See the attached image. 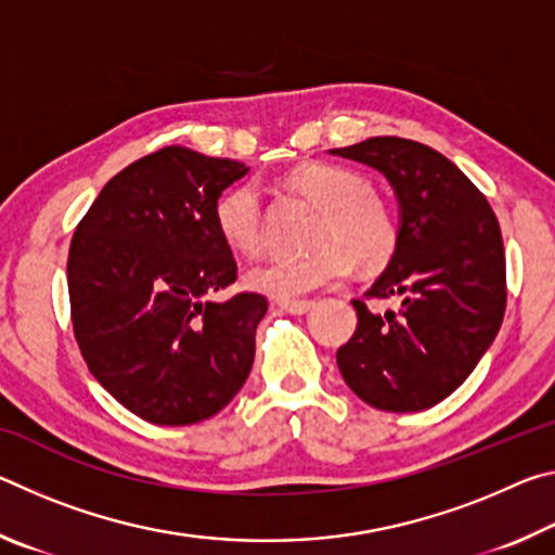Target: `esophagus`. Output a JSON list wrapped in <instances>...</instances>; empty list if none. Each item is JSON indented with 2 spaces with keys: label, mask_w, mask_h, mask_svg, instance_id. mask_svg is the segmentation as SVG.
<instances>
[{
  "label": "esophagus",
  "mask_w": 555,
  "mask_h": 555,
  "mask_svg": "<svg viewBox=\"0 0 555 555\" xmlns=\"http://www.w3.org/2000/svg\"><path fill=\"white\" fill-rule=\"evenodd\" d=\"M279 306L284 308L286 313H291V315H304V313H308L311 311V306H313V300H279Z\"/></svg>",
  "instance_id": "1"
}]
</instances>
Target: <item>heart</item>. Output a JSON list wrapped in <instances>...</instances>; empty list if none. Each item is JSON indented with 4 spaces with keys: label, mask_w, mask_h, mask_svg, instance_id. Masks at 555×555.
I'll return each mask as SVG.
<instances>
[{
    "label": "heart",
    "mask_w": 555,
    "mask_h": 555,
    "mask_svg": "<svg viewBox=\"0 0 555 555\" xmlns=\"http://www.w3.org/2000/svg\"><path fill=\"white\" fill-rule=\"evenodd\" d=\"M288 185L321 208L315 220V249L304 257H271L247 271V286L279 300H294L321 286H333L362 267L387 264L399 244L397 215L384 203L367 176L350 166L306 164L288 173ZM215 228L240 255H257L264 242V212L251 183L230 188L215 203Z\"/></svg>",
    "instance_id": "obj_1"
}]
</instances>
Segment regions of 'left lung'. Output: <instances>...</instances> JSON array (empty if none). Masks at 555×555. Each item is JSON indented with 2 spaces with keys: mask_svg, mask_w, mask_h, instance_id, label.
Returning a JSON list of instances; mask_svg holds the SVG:
<instances>
[{
  "mask_svg": "<svg viewBox=\"0 0 555 555\" xmlns=\"http://www.w3.org/2000/svg\"><path fill=\"white\" fill-rule=\"evenodd\" d=\"M331 154L387 176L399 201L397 251L367 298H399L372 313L352 300L357 331L337 367L357 397L393 413L450 397L500 333L506 269L500 222L475 183L426 144L372 137Z\"/></svg>",
  "mask_w": 555,
  "mask_h": 555,
  "instance_id": "1",
  "label": "left lung"
}]
</instances>
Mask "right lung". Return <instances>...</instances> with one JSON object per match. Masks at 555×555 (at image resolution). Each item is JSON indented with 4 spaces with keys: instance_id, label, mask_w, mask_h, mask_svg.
<instances>
[{
    "instance_id": "add662e5",
    "label": "right lung",
    "mask_w": 555,
    "mask_h": 555,
    "mask_svg": "<svg viewBox=\"0 0 555 555\" xmlns=\"http://www.w3.org/2000/svg\"><path fill=\"white\" fill-rule=\"evenodd\" d=\"M249 168L164 146L109 178L68 255L73 333L102 387L156 426L228 406L255 362L261 294L210 300L237 279L215 203Z\"/></svg>"
}]
</instances>
